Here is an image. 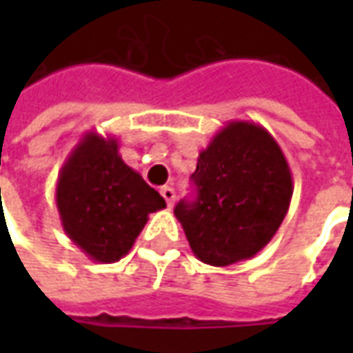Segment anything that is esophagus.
<instances>
[{
	"label": "esophagus",
	"instance_id": "1",
	"mask_svg": "<svg viewBox=\"0 0 353 353\" xmlns=\"http://www.w3.org/2000/svg\"><path fill=\"white\" fill-rule=\"evenodd\" d=\"M161 194H162V199L166 200V204H168V206L172 208V204H174V200H176V191H174L172 187H162Z\"/></svg>",
	"mask_w": 353,
	"mask_h": 353
}]
</instances>
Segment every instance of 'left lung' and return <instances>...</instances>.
<instances>
[{"mask_svg": "<svg viewBox=\"0 0 353 353\" xmlns=\"http://www.w3.org/2000/svg\"><path fill=\"white\" fill-rule=\"evenodd\" d=\"M196 200L174 210L192 253L229 266L252 259L288 215L293 177L278 141L255 123L230 121L200 151Z\"/></svg>", "mask_w": 353, "mask_h": 353, "instance_id": "1", "label": "left lung"}]
</instances>
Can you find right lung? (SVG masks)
Here are the masks:
<instances>
[{
	"instance_id": "add662e5",
	"label": "right lung",
	"mask_w": 353,
	"mask_h": 353,
	"mask_svg": "<svg viewBox=\"0 0 353 353\" xmlns=\"http://www.w3.org/2000/svg\"><path fill=\"white\" fill-rule=\"evenodd\" d=\"M57 208L73 244L96 263H115L166 202L124 164L115 138L87 132L58 174Z\"/></svg>"
}]
</instances>
